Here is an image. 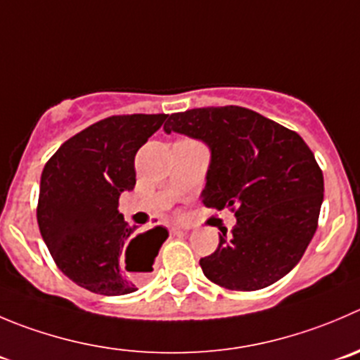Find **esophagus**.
<instances>
[{
  "instance_id": "obj_1",
  "label": "esophagus",
  "mask_w": 360,
  "mask_h": 360,
  "mask_svg": "<svg viewBox=\"0 0 360 360\" xmlns=\"http://www.w3.org/2000/svg\"><path fill=\"white\" fill-rule=\"evenodd\" d=\"M173 233H174V235H186V233H187V229H186V228H174V229H173Z\"/></svg>"
}]
</instances>
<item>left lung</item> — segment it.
<instances>
[{
    "instance_id": "1",
    "label": "left lung",
    "mask_w": 360,
    "mask_h": 360,
    "mask_svg": "<svg viewBox=\"0 0 360 360\" xmlns=\"http://www.w3.org/2000/svg\"><path fill=\"white\" fill-rule=\"evenodd\" d=\"M178 132L210 150L201 201L231 208L237 224L200 259L203 274L228 290L255 292L285 277L306 252L323 201V174L297 132L238 105L167 116Z\"/></svg>"
}]
</instances>
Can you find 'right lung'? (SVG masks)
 I'll use <instances>...</instances> for the list:
<instances>
[{"instance_id": "right-lung-1", "label": "right lung", "mask_w": 360, "mask_h": 360, "mask_svg": "<svg viewBox=\"0 0 360 360\" xmlns=\"http://www.w3.org/2000/svg\"><path fill=\"white\" fill-rule=\"evenodd\" d=\"M167 115L109 116L75 134L47 160L40 178V235L58 269L81 288L127 295L153 270L167 229L136 235L118 210L136 186L134 159Z\"/></svg>"}]
</instances>
